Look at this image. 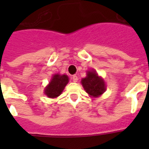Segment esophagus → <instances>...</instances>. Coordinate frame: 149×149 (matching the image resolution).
Instances as JSON below:
<instances>
[{"label": "esophagus", "mask_w": 149, "mask_h": 149, "mask_svg": "<svg viewBox=\"0 0 149 149\" xmlns=\"http://www.w3.org/2000/svg\"><path fill=\"white\" fill-rule=\"evenodd\" d=\"M72 80L73 82H77L78 81V77L77 76H76V75H73L72 77Z\"/></svg>", "instance_id": "34e87169"}]
</instances>
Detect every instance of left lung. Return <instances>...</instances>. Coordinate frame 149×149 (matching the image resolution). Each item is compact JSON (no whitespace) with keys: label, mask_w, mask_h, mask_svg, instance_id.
<instances>
[{"label":"left lung","mask_w":149,"mask_h":149,"mask_svg":"<svg viewBox=\"0 0 149 149\" xmlns=\"http://www.w3.org/2000/svg\"><path fill=\"white\" fill-rule=\"evenodd\" d=\"M81 84L86 93L93 97H100L106 89L104 79L99 77L95 70L88 71L87 77L81 80Z\"/></svg>","instance_id":"obj_1"}]
</instances>
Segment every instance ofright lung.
<instances>
[{"label":"right lung","instance_id":"add662e5","mask_svg":"<svg viewBox=\"0 0 149 149\" xmlns=\"http://www.w3.org/2000/svg\"><path fill=\"white\" fill-rule=\"evenodd\" d=\"M68 83V77L67 75H60L58 73L54 74L49 84L45 88V94L49 98L59 97Z\"/></svg>","mask_w":149,"mask_h":149}]
</instances>
